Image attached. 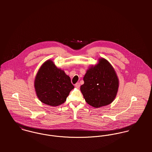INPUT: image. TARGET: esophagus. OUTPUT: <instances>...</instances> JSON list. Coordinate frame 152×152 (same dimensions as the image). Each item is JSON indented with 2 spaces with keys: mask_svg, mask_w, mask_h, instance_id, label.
Listing matches in <instances>:
<instances>
[{
  "mask_svg": "<svg viewBox=\"0 0 152 152\" xmlns=\"http://www.w3.org/2000/svg\"><path fill=\"white\" fill-rule=\"evenodd\" d=\"M75 87H76V88H78L79 87H80V84L79 83H76V84H75Z\"/></svg>",
  "mask_w": 152,
  "mask_h": 152,
  "instance_id": "esophagus-1",
  "label": "esophagus"
}]
</instances>
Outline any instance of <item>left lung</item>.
Returning <instances> with one entry per match:
<instances>
[{
    "mask_svg": "<svg viewBox=\"0 0 152 152\" xmlns=\"http://www.w3.org/2000/svg\"><path fill=\"white\" fill-rule=\"evenodd\" d=\"M80 88L83 96L89 105L98 108L111 104L117 95L119 79L112 65L104 58L91 65Z\"/></svg>",
    "mask_w": 152,
    "mask_h": 152,
    "instance_id": "1",
    "label": "left lung"
}]
</instances>
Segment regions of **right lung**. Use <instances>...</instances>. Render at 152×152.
Instances as JSON below:
<instances>
[{"mask_svg":"<svg viewBox=\"0 0 152 152\" xmlns=\"http://www.w3.org/2000/svg\"><path fill=\"white\" fill-rule=\"evenodd\" d=\"M34 87L39 99L51 107L64 103L70 91L74 88L70 77L63 69L57 68L51 60L45 61L40 67Z\"/></svg>","mask_w":152,"mask_h":152,"instance_id":"obj_1","label":"right lung"}]
</instances>
